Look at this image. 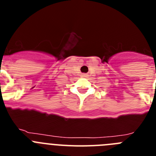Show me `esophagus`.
Wrapping results in <instances>:
<instances>
[{
	"label": "esophagus",
	"instance_id": "1",
	"mask_svg": "<svg viewBox=\"0 0 156 156\" xmlns=\"http://www.w3.org/2000/svg\"><path fill=\"white\" fill-rule=\"evenodd\" d=\"M81 76H83V77H87V74H84V73H83V74H82V75H81Z\"/></svg>",
	"mask_w": 156,
	"mask_h": 156
}]
</instances>
